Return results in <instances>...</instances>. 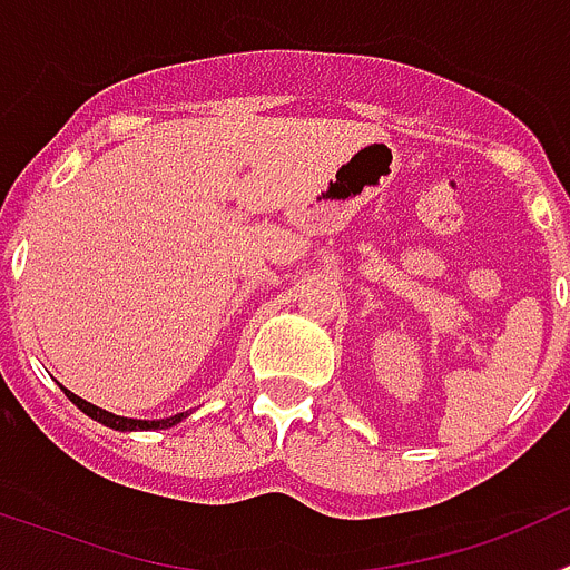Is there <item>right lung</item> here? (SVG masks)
Returning <instances> with one entry per match:
<instances>
[{"mask_svg":"<svg viewBox=\"0 0 570 570\" xmlns=\"http://www.w3.org/2000/svg\"><path fill=\"white\" fill-rule=\"evenodd\" d=\"M65 391V387H62ZM68 394V400L73 402V405L79 407V411H85V414L90 416V420L102 422V425L114 428V431H159V428H170L176 425V422H183L188 414H176V416H168V420H128V416H116V414H108V411H102V407L90 405V402L79 400L77 394H70V391H65Z\"/></svg>","mask_w":570,"mask_h":570,"instance_id":"right-lung-1","label":"right lung"}]
</instances>
